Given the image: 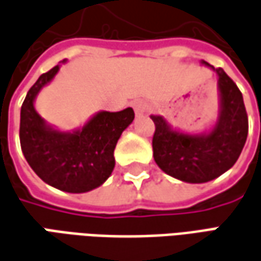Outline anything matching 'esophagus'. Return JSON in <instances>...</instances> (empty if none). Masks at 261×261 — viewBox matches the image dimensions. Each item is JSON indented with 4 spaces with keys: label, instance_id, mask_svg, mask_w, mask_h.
Here are the masks:
<instances>
[{
    "label": "esophagus",
    "instance_id": "obj_1",
    "mask_svg": "<svg viewBox=\"0 0 261 261\" xmlns=\"http://www.w3.org/2000/svg\"><path fill=\"white\" fill-rule=\"evenodd\" d=\"M133 108H134V111H136V114H137V116H141V114L147 113L148 106H147V102H145V101L137 100L133 102Z\"/></svg>",
    "mask_w": 261,
    "mask_h": 261
}]
</instances>
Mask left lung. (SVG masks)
I'll list each match as a JSON object with an SVG mask.
<instances>
[{"label": "left lung", "mask_w": 261, "mask_h": 261, "mask_svg": "<svg viewBox=\"0 0 261 261\" xmlns=\"http://www.w3.org/2000/svg\"><path fill=\"white\" fill-rule=\"evenodd\" d=\"M219 90V117L212 128L191 134L173 128L161 116H150L155 124L153 155L166 174L180 181H212L234 166L247 140L249 120L240 90L223 68H214Z\"/></svg>", "instance_id": "obj_1"}]
</instances>
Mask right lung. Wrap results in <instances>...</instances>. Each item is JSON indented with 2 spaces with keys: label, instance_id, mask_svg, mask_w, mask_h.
Masks as SVG:
<instances>
[{
  "label": "right lung",
  "instance_id": "right-lung-1",
  "mask_svg": "<svg viewBox=\"0 0 261 261\" xmlns=\"http://www.w3.org/2000/svg\"><path fill=\"white\" fill-rule=\"evenodd\" d=\"M64 60L40 75L21 107V150L35 174L51 187L67 193L91 191L111 175L117 141L134 120L128 107L118 111H98L83 127L61 131L42 118L34 107L38 93L54 80Z\"/></svg>",
  "mask_w": 261,
  "mask_h": 261
}]
</instances>
